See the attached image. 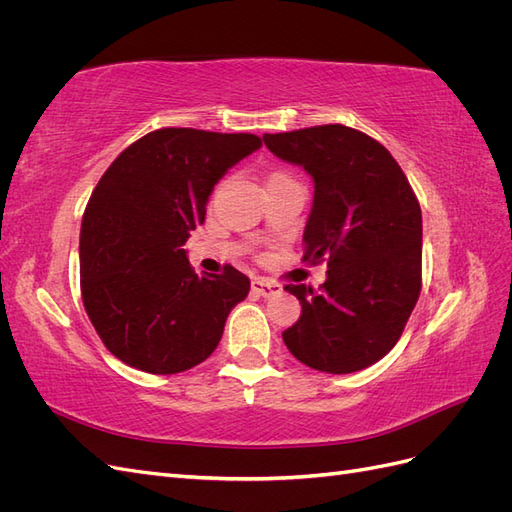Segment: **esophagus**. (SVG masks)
I'll return each instance as SVG.
<instances>
[{"instance_id":"34e87169","label":"esophagus","mask_w":512,"mask_h":512,"mask_svg":"<svg viewBox=\"0 0 512 512\" xmlns=\"http://www.w3.org/2000/svg\"><path fill=\"white\" fill-rule=\"evenodd\" d=\"M252 290L260 297H275V294L282 292V286L275 284L273 280H265V277H256L252 282Z\"/></svg>"}]
</instances>
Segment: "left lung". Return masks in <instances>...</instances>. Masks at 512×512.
I'll return each mask as SVG.
<instances>
[{"instance_id":"8db88e82","label":"left lung","mask_w":512,"mask_h":512,"mask_svg":"<svg viewBox=\"0 0 512 512\" xmlns=\"http://www.w3.org/2000/svg\"><path fill=\"white\" fill-rule=\"evenodd\" d=\"M262 141L273 156L303 166L314 203L303 262H327V282L288 284L301 318L282 333L307 367L352 374L389 354L421 294V205L389 149L342 126H316Z\"/></svg>"}]
</instances>
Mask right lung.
<instances>
[{
	"label": "right lung",
	"mask_w": 512,
	"mask_h": 512,
	"mask_svg": "<svg viewBox=\"0 0 512 512\" xmlns=\"http://www.w3.org/2000/svg\"><path fill=\"white\" fill-rule=\"evenodd\" d=\"M260 145L256 134L162 128L106 168L83 213L81 294L119 361L166 376L218 348L250 280L230 265L198 277L183 245L205 222L215 183Z\"/></svg>",
	"instance_id": "add662e5"
}]
</instances>
